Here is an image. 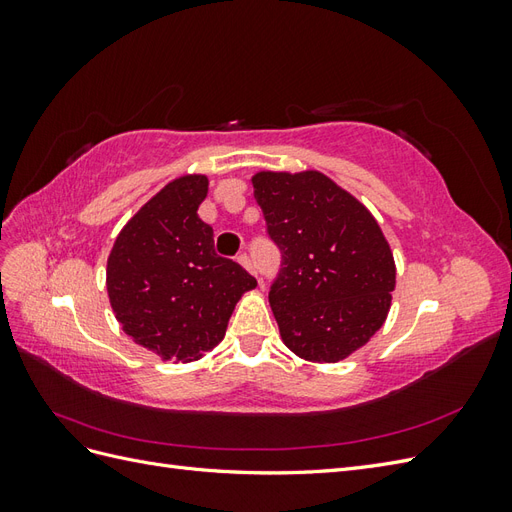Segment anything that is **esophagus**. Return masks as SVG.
<instances>
[{
    "instance_id": "esophagus-1",
    "label": "esophagus",
    "mask_w": 512,
    "mask_h": 512,
    "mask_svg": "<svg viewBox=\"0 0 512 512\" xmlns=\"http://www.w3.org/2000/svg\"><path fill=\"white\" fill-rule=\"evenodd\" d=\"M237 260H239V265H241L243 269H247V271H250L252 275H258V273H256V267H254V262H252V258H250V256H247V254H241Z\"/></svg>"
}]
</instances>
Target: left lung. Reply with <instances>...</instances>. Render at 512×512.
<instances>
[{
    "label": "left lung",
    "mask_w": 512,
    "mask_h": 512,
    "mask_svg": "<svg viewBox=\"0 0 512 512\" xmlns=\"http://www.w3.org/2000/svg\"><path fill=\"white\" fill-rule=\"evenodd\" d=\"M254 198L282 252L269 292L282 342L303 361L337 363L389 316L395 258L380 224L320 170H258Z\"/></svg>",
    "instance_id": "obj_1"
}]
</instances>
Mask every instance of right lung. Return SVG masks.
<instances>
[{"label":"right lung","instance_id":"obj_1","mask_svg":"<svg viewBox=\"0 0 512 512\" xmlns=\"http://www.w3.org/2000/svg\"><path fill=\"white\" fill-rule=\"evenodd\" d=\"M207 175L168 181L121 228L106 260V292L123 333L162 361L190 363L218 346L256 280L213 250L198 218Z\"/></svg>","mask_w":512,"mask_h":512}]
</instances>
